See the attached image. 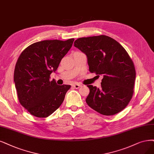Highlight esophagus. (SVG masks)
Returning a JSON list of instances; mask_svg holds the SVG:
<instances>
[{"label": "esophagus", "instance_id": "esophagus-1", "mask_svg": "<svg viewBox=\"0 0 154 154\" xmlns=\"http://www.w3.org/2000/svg\"><path fill=\"white\" fill-rule=\"evenodd\" d=\"M81 86V85L80 84H73V87L74 88H75V89H79Z\"/></svg>", "mask_w": 154, "mask_h": 154}]
</instances>
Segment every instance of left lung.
Returning <instances> with one entry per match:
<instances>
[{
    "label": "left lung",
    "instance_id": "8db88e82",
    "mask_svg": "<svg viewBox=\"0 0 154 154\" xmlns=\"http://www.w3.org/2000/svg\"><path fill=\"white\" fill-rule=\"evenodd\" d=\"M74 46L87 56L90 72L103 75L101 89L87 86V104L104 116L124 110L133 97L136 78L134 63L126 49L104 35L79 38Z\"/></svg>",
    "mask_w": 154,
    "mask_h": 154
}]
</instances>
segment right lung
Listing matches in <instances>:
<instances>
[{"label": "right lung", "instance_id": "add662e5", "mask_svg": "<svg viewBox=\"0 0 154 154\" xmlns=\"http://www.w3.org/2000/svg\"><path fill=\"white\" fill-rule=\"evenodd\" d=\"M74 38L63 41L45 40L35 42L22 51L16 63L14 81L20 104L30 114L49 116L65 99L70 85H57L50 75L72 48Z\"/></svg>", "mask_w": 154, "mask_h": 154}]
</instances>
